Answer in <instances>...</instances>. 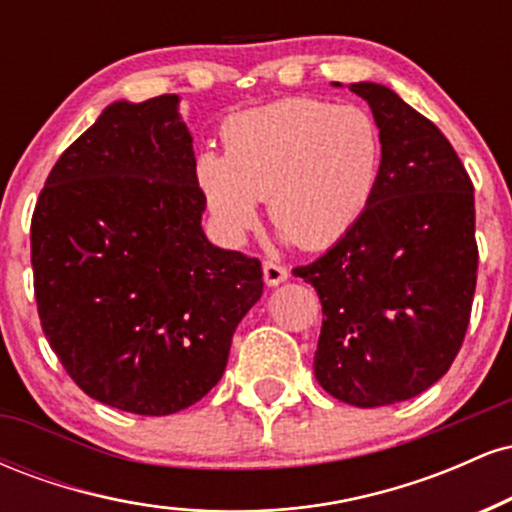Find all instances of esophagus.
Here are the masks:
<instances>
[{"instance_id": "obj_1", "label": "esophagus", "mask_w": 512, "mask_h": 512, "mask_svg": "<svg viewBox=\"0 0 512 512\" xmlns=\"http://www.w3.org/2000/svg\"><path fill=\"white\" fill-rule=\"evenodd\" d=\"M262 274H264V284H267V286H279V284H284L286 279H289V272H286V267H281V264H276L272 260H267L262 264Z\"/></svg>"}]
</instances>
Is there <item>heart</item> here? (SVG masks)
I'll return each instance as SVG.
<instances>
[{
	"mask_svg": "<svg viewBox=\"0 0 512 512\" xmlns=\"http://www.w3.org/2000/svg\"><path fill=\"white\" fill-rule=\"evenodd\" d=\"M223 156L195 158V185L216 236L240 245L257 199L286 240L322 250L366 214L383 173V134L368 110L286 98L228 117Z\"/></svg>",
	"mask_w": 512,
	"mask_h": 512,
	"instance_id": "obj_1",
	"label": "heart"
}]
</instances>
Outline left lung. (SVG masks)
I'll return each instance as SVG.
<instances>
[{
    "instance_id": "left-lung-1",
    "label": "left lung",
    "mask_w": 512,
    "mask_h": 512,
    "mask_svg": "<svg viewBox=\"0 0 512 512\" xmlns=\"http://www.w3.org/2000/svg\"><path fill=\"white\" fill-rule=\"evenodd\" d=\"M334 86H342L334 81ZM383 134V173L366 214L293 274L315 286V378L354 407L404 402L455 361L477 289L474 187L443 132L392 88L349 86Z\"/></svg>"
}]
</instances>
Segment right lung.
Here are the masks:
<instances>
[{
	"label": "right lung",
	"instance_id": "obj_1",
	"mask_svg": "<svg viewBox=\"0 0 512 512\" xmlns=\"http://www.w3.org/2000/svg\"><path fill=\"white\" fill-rule=\"evenodd\" d=\"M178 96L117 101L50 170L31 221L40 325L88 397L142 416L221 380L262 264L211 245Z\"/></svg>",
	"mask_w": 512,
	"mask_h": 512
}]
</instances>
